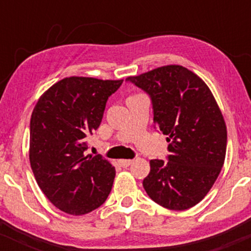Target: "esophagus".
Returning a JSON list of instances; mask_svg holds the SVG:
<instances>
[{"label":"esophagus","instance_id":"esophagus-1","mask_svg":"<svg viewBox=\"0 0 251 251\" xmlns=\"http://www.w3.org/2000/svg\"><path fill=\"white\" fill-rule=\"evenodd\" d=\"M132 162H133L132 159H120L119 164L123 166V168H127V166L131 165Z\"/></svg>","mask_w":251,"mask_h":251}]
</instances>
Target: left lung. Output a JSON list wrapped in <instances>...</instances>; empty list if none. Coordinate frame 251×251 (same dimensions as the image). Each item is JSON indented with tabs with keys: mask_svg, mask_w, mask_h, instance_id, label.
<instances>
[{
	"mask_svg": "<svg viewBox=\"0 0 251 251\" xmlns=\"http://www.w3.org/2000/svg\"><path fill=\"white\" fill-rule=\"evenodd\" d=\"M126 81L149 94L154 128L168 135V160H150L143 186L152 201L186 210L205 197L226 159V126L211 91L183 66L155 68Z\"/></svg>",
	"mask_w": 251,
	"mask_h": 251,
	"instance_id": "8db88e82",
	"label": "left lung"
}]
</instances>
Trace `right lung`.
Wrapping results in <instances>:
<instances>
[{
  "label": "right lung",
  "instance_id": "obj_1",
  "mask_svg": "<svg viewBox=\"0 0 251 251\" xmlns=\"http://www.w3.org/2000/svg\"><path fill=\"white\" fill-rule=\"evenodd\" d=\"M124 80L71 76L42 94L30 119L29 159L46 197L70 215L107 200L116 169L101 154L86 155V137L100 126L108 98Z\"/></svg>",
  "mask_w": 251,
  "mask_h": 251
}]
</instances>
